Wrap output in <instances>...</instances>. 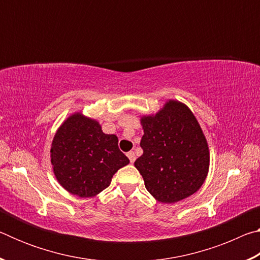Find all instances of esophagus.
I'll return each instance as SVG.
<instances>
[{"instance_id": "esophagus-1", "label": "esophagus", "mask_w": 260, "mask_h": 260, "mask_svg": "<svg viewBox=\"0 0 260 260\" xmlns=\"http://www.w3.org/2000/svg\"><path fill=\"white\" fill-rule=\"evenodd\" d=\"M127 157H128V159H129V161L132 162V164H133V162L135 161V159H136V157H135V153L133 152V151H129V152H127Z\"/></svg>"}]
</instances>
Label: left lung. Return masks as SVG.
I'll return each mask as SVG.
<instances>
[{"mask_svg":"<svg viewBox=\"0 0 260 260\" xmlns=\"http://www.w3.org/2000/svg\"><path fill=\"white\" fill-rule=\"evenodd\" d=\"M143 155L134 165L147 190L161 203H175L201 188L210 153L199 121L187 105L169 101L155 116L141 118Z\"/></svg>","mask_w":260,"mask_h":260,"instance_id":"1","label":"left lung"}]
</instances>
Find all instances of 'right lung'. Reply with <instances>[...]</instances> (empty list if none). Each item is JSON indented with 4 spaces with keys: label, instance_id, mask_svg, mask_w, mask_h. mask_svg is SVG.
I'll list each match as a JSON object with an SVG mask.
<instances>
[{
    "label": "right lung",
    "instance_id": "add662e5",
    "mask_svg": "<svg viewBox=\"0 0 260 260\" xmlns=\"http://www.w3.org/2000/svg\"><path fill=\"white\" fill-rule=\"evenodd\" d=\"M50 152L56 179L79 197L98 195L129 162L118 148L117 136L104 134L98 121L81 113L72 114L61 124Z\"/></svg>",
    "mask_w": 260,
    "mask_h": 260
}]
</instances>
